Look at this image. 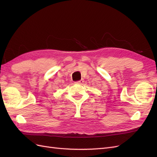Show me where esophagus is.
Masks as SVG:
<instances>
[{
	"mask_svg": "<svg viewBox=\"0 0 157 157\" xmlns=\"http://www.w3.org/2000/svg\"><path fill=\"white\" fill-rule=\"evenodd\" d=\"M83 82H84V80L83 79H81V80H78V81H77V82H75L76 84H82Z\"/></svg>",
	"mask_w": 157,
	"mask_h": 157,
	"instance_id": "obj_1",
	"label": "esophagus"
}]
</instances>
